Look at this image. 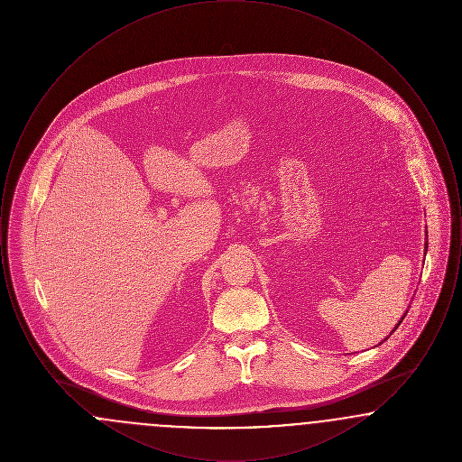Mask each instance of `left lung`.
Listing matches in <instances>:
<instances>
[{
  "instance_id": "obj_1",
  "label": "left lung",
  "mask_w": 462,
  "mask_h": 462,
  "mask_svg": "<svg viewBox=\"0 0 462 462\" xmlns=\"http://www.w3.org/2000/svg\"><path fill=\"white\" fill-rule=\"evenodd\" d=\"M426 247H428V245H426ZM403 317H405V315H403ZM403 317H402V319H400V322H402V320H403ZM400 322H398V324H396V328H398V326H400ZM395 328V329H396ZM395 329L392 330V332H395Z\"/></svg>"
}]
</instances>
